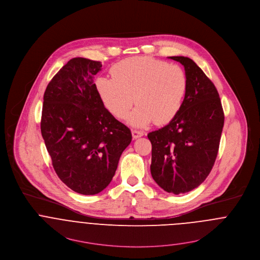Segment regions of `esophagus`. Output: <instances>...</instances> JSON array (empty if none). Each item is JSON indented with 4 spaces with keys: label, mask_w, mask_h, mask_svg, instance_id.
Returning <instances> with one entry per match:
<instances>
[{
    "label": "esophagus",
    "mask_w": 260,
    "mask_h": 260,
    "mask_svg": "<svg viewBox=\"0 0 260 260\" xmlns=\"http://www.w3.org/2000/svg\"><path fill=\"white\" fill-rule=\"evenodd\" d=\"M144 135V133L142 131H138V130H132V136L134 139H138Z\"/></svg>",
    "instance_id": "obj_1"
}]
</instances>
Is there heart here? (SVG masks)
Listing matches in <instances>:
<instances>
[{
    "label": "heart",
    "instance_id": "heart-1",
    "mask_svg": "<svg viewBox=\"0 0 260 260\" xmlns=\"http://www.w3.org/2000/svg\"><path fill=\"white\" fill-rule=\"evenodd\" d=\"M112 77H98L96 88L108 111L135 127L155 121L171 122L180 112L188 90V77L182 67L151 56L123 59L111 69ZM136 100L134 101V99Z\"/></svg>",
    "mask_w": 260,
    "mask_h": 260
}]
</instances>
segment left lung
<instances>
[{
    "label": "left lung",
    "instance_id": "1",
    "mask_svg": "<svg viewBox=\"0 0 260 260\" xmlns=\"http://www.w3.org/2000/svg\"><path fill=\"white\" fill-rule=\"evenodd\" d=\"M185 68L188 90L178 115L165 127L150 132L151 174L162 189L175 194L199 187L215 162L224 114L218 92L193 60L170 56Z\"/></svg>",
    "mask_w": 260,
    "mask_h": 260
}]
</instances>
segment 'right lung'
Instances as JSON below:
<instances>
[{
    "label": "right lung",
    "instance_id": "right-lung-1",
    "mask_svg": "<svg viewBox=\"0 0 260 260\" xmlns=\"http://www.w3.org/2000/svg\"><path fill=\"white\" fill-rule=\"evenodd\" d=\"M100 61L74 57L50 80L41 131L53 169L70 189L96 194L115 175L130 129L104 107L95 85Z\"/></svg>",
    "mask_w": 260,
    "mask_h": 260
}]
</instances>
